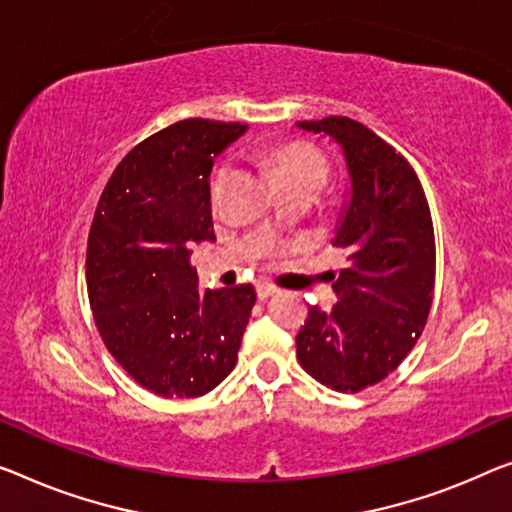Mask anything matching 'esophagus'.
<instances>
[{"label":"esophagus","mask_w":512,"mask_h":512,"mask_svg":"<svg viewBox=\"0 0 512 512\" xmlns=\"http://www.w3.org/2000/svg\"><path fill=\"white\" fill-rule=\"evenodd\" d=\"M278 292V287H273L271 282H257V299L259 301H266L269 296H273Z\"/></svg>","instance_id":"esophagus-1"}]
</instances>
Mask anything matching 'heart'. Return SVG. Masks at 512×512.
<instances>
[{
    "mask_svg": "<svg viewBox=\"0 0 512 512\" xmlns=\"http://www.w3.org/2000/svg\"><path fill=\"white\" fill-rule=\"evenodd\" d=\"M269 170L280 186H294V183H308V186H322L329 179V163L308 142H287L280 144L269 154ZM230 163H220L211 179V200L218 202L223 197L225 183L230 179Z\"/></svg>",
    "mask_w": 512,
    "mask_h": 512,
    "instance_id": "obj_1",
    "label": "heart"
}]
</instances>
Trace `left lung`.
Masks as SVG:
<instances>
[{
  "mask_svg": "<svg viewBox=\"0 0 512 512\" xmlns=\"http://www.w3.org/2000/svg\"><path fill=\"white\" fill-rule=\"evenodd\" d=\"M331 135L352 179L333 248L347 266L335 276L331 312L312 305L296 335V358L319 384L358 393L386 379L414 349L432 305L434 227L421 181L400 151L349 117L296 121Z\"/></svg>",
  "mask_w": 512,
  "mask_h": 512,
  "instance_id": "1",
  "label": "left lung"
}]
</instances>
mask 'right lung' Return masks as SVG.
<instances>
[{"mask_svg": "<svg viewBox=\"0 0 512 512\" xmlns=\"http://www.w3.org/2000/svg\"><path fill=\"white\" fill-rule=\"evenodd\" d=\"M248 124L183 119L121 158L87 241L96 329L121 368L163 398H200L236 365L255 287L197 289L193 243L213 241V158Z\"/></svg>", "mask_w": 512, "mask_h": 512, "instance_id": "1", "label": "right lung"}]
</instances>
